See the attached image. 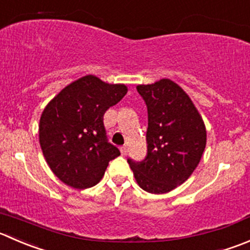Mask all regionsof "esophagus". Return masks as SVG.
I'll return each mask as SVG.
<instances>
[{
    "instance_id": "esophagus-1",
    "label": "esophagus",
    "mask_w": 250,
    "mask_h": 250,
    "mask_svg": "<svg viewBox=\"0 0 250 250\" xmlns=\"http://www.w3.org/2000/svg\"><path fill=\"white\" fill-rule=\"evenodd\" d=\"M121 154H122L123 156H125V155L128 154V147L125 146V145H123V146H121Z\"/></svg>"
}]
</instances>
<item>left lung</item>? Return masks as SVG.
<instances>
[{
  "label": "left lung",
  "mask_w": 250,
  "mask_h": 250,
  "mask_svg": "<svg viewBox=\"0 0 250 250\" xmlns=\"http://www.w3.org/2000/svg\"><path fill=\"white\" fill-rule=\"evenodd\" d=\"M147 107V155L128 159L138 186L151 194L168 193L189 178L202 160L207 128L188 94L171 79L140 84Z\"/></svg>",
  "instance_id": "left-lung-1"
}]
</instances>
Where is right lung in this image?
Here are the masks:
<instances>
[{"label": "right lung", "instance_id": "add662e5", "mask_svg": "<svg viewBox=\"0 0 250 250\" xmlns=\"http://www.w3.org/2000/svg\"><path fill=\"white\" fill-rule=\"evenodd\" d=\"M125 84L84 76L63 88L43 108L39 142L51 171L76 189L95 186L120 150L106 139L104 115L127 94Z\"/></svg>", "mask_w": 250, "mask_h": 250}]
</instances>
